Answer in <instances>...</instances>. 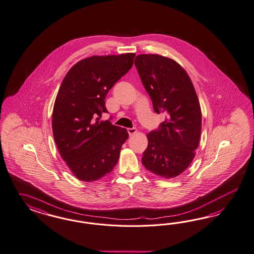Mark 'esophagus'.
Returning <instances> with one entry per match:
<instances>
[{"label": "esophagus", "instance_id": "esophagus-1", "mask_svg": "<svg viewBox=\"0 0 254 254\" xmlns=\"http://www.w3.org/2000/svg\"><path fill=\"white\" fill-rule=\"evenodd\" d=\"M127 132H128L129 136H132V135H134V134L137 132V129H136L135 127H132V128H127Z\"/></svg>", "mask_w": 254, "mask_h": 254}]
</instances>
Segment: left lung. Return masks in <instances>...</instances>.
<instances>
[{
  "label": "left lung",
  "mask_w": 254,
  "mask_h": 254,
  "mask_svg": "<svg viewBox=\"0 0 254 254\" xmlns=\"http://www.w3.org/2000/svg\"><path fill=\"white\" fill-rule=\"evenodd\" d=\"M134 63L154 112L167 115L158 129L147 134L142 165L157 176L177 177L190 166L199 145L202 115L197 95L185 69L172 59L141 54Z\"/></svg>",
  "instance_id": "1"
}]
</instances>
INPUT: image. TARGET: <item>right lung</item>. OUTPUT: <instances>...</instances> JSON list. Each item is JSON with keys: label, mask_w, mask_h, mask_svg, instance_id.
I'll use <instances>...</instances> for the list:
<instances>
[{"label": "right lung", "mask_w": 254, "mask_h": 254, "mask_svg": "<svg viewBox=\"0 0 254 254\" xmlns=\"http://www.w3.org/2000/svg\"><path fill=\"white\" fill-rule=\"evenodd\" d=\"M135 55L86 58L73 65L62 81L52 129L62 159L80 181L95 182L112 172L128 138L126 128L100 118L107 113V93L131 69Z\"/></svg>", "instance_id": "add662e5"}]
</instances>
